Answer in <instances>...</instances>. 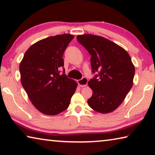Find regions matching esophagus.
Segmentation results:
<instances>
[{"label":"esophagus","instance_id":"34e87169","mask_svg":"<svg viewBox=\"0 0 155 155\" xmlns=\"http://www.w3.org/2000/svg\"><path fill=\"white\" fill-rule=\"evenodd\" d=\"M87 78H85V77H83L81 78V79L78 80V85L80 86L81 87H85V86H87Z\"/></svg>","mask_w":155,"mask_h":155}]
</instances>
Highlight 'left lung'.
<instances>
[{"label":"left lung","instance_id":"8db88e82","mask_svg":"<svg viewBox=\"0 0 155 155\" xmlns=\"http://www.w3.org/2000/svg\"><path fill=\"white\" fill-rule=\"evenodd\" d=\"M77 41L91 54L92 73L88 85L93 91L87 100L94 111L103 114L118 107L133 86L135 67L128 52L103 37L85 34Z\"/></svg>","mask_w":155,"mask_h":155}]
</instances>
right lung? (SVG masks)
<instances>
[{"mask_svg":"<svg viewBox=\"0 0 155 155\" xmlns=\"http://www.w3.org/2000/svg\"><path fill=\"white\" fill-rule=\"evenodd\" d=\"M74 38L70 34L51 36L33 44L20 64L22 87L35 108L46 115H54L69 107L77 87L68 78L62 57Z\"/></svg>","mask_w":155,"mask_h":155,"instance_id":"1","label":"right lung"}]
</instances>
